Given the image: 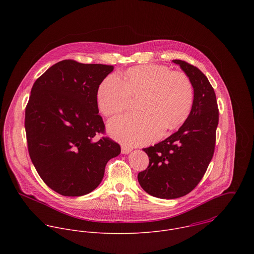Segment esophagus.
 I'll use <instances>...</instances> for the list:
<instances>
[{
    "label": "esophagus",
    "mask_w": 254,
    "mask_h": 254,
    "mask_svg": "<svg viewBox=\"0 0 254 254\" xmlns=\"http://www.w3.org/2000/svg\"><path fill=\"white\" fill-rule=\"evenodd\" d=\"M131 150H132V148L129 147V146H127V145H122V146H121V152L124 153V154L129 153Z\"/></svg>",
    "instance_id": "obj_1"
}]
</instances>
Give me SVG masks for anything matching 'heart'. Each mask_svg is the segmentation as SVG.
I'll return each instance as SVG.
<instances>
[{
    "instance_id": "heart-1",
    "label": "heart",
    "mask_w": 254,
    "mask_h": 254,
    "mask_svg": "<svg viewBox=\"0 0 254 254\" xmlns=\"http://www.w3.org/2000/svg\"><path fill=\"white\" fill-rule=\"evenodd\" d=\"M133 100H140L141 112L120 115L109 123L111 136L127 145L144 144L179 127L191 109L193 87L186 73L158 64L132 67L123 74V81L110 74L99 86L98 107L106 116L128 110Z\"/></svg>"
}]
</instances>
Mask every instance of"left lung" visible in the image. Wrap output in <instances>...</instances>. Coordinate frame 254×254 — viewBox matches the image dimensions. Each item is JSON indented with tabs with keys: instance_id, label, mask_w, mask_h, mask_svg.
Here are the masks:
<instances>
[{
	"instance_id": "1",
	"label": "left lung",
	"mask_w": 254,
	"mask_h": 254,
	"mask_svg": "<svg viewBox=\"0 0 254 254\" xmlns=\"http://www.w3.org/2000/svg\"><path fill=\"white\" fill-rule=\"evenodd\" d=\"M172 62L192 83L191 110L177 132L143 148L149 162L138 174V181L148 194L167 199L188 194L202 179L214 154L219 122L216 95L207 77L187 62Z\"/></svg>"
}]
</instances>
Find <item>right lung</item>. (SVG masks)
Here are the masks:
<instances>
[{
	"label": "right lung",
	"mask_w": 254,
	"mask_h": 254,
	"mask_svg": "<svg viewBox=\"0 0 254 254\" xmlns=\"http://www.w3.org/2000/svg\"><path fill=\"white\" fill-rule=\"evenodd\" d=\"M112 65L73 60L51 66L33 84L25 109V132L32 163L45 184L65 196L94 190L120 145L106 133L97 93Z\"/></svg>",
	"instance_id": "obj_1"
}]
</instances>
